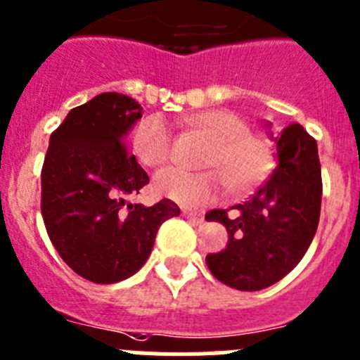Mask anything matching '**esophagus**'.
<instances>
[{
	"instance_id": "34e87169",
	"label": "esophagus",
	"mask_w": 360,
	"mask_h": 360,
	"mask_svg": "<svg viewBox=\"0 0 360 360\" xmlns=\"http://www.w3.org/2000/svg\"><path fill=\"white\" fill-rule=\"evenodd\" d=\"M183 215L188 220H192L193 224H202L204 222V212H197V210H183Z\"/></svg>"
}]
</instances>
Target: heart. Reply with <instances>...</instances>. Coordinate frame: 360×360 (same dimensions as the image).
<instances>
[{"mask_svg": "<svg viewBox=\"0 0 360 360\" xmlns=\"http://www.w3.org/2000/svg\"><path fill=\"white\" fill-rule=\"evenodd\" d=\"M186 127L199 131L213 140L210 148L206 172H190L170 167L154 179V188L161 197L181 206H200L217 199L231 186L233 192H244L264 179L271 168V150L255 132L248 131L242 116L228 109H206L184 116ZM134 154L145 167H161L170 160L172 138L163 120L152 116L143 120L134 132ZM229 179L226 180L225 177Z\"/></svg>", "mask_w": 360, "mask_h": 360, "instance_id": "obj_1", "label": "heart"}]
</instances>
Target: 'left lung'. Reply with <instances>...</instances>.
Instances as JSON below:
<instances>
[{"mask_svg": "<svg viewBox=\"0 0 360 360\" xmlns=\"http://www.w3.org/2000/svg\"><path fill=\"white\" fill-rule=\"evenodd\" d=\"M271 127V125H269ZM273 136V134H271ZM276 141V168L244 204L206 220L228 229V245L206 257L213 276L238 290H262L289 274L309 249L321 212V165L312 136L292 124Z\"/></svg>", "mask_w": 360, "mask_h": 360, "instance_id": "obj_1", "label": "left lung"}]
</instances>
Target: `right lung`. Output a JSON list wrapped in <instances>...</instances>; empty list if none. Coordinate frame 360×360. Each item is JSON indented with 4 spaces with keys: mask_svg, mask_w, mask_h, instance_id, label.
Returning a JSON list of instances; mask_svg holds the SVG:
<instances>
[{
    "mask_svg": "<svg viewBox=\"0 0 360 360\" xmlns=\"http://www.w3.org/2000/svg\"><path fill=\"white\" fill-rule=\"evenodd\" d=\"M141 112L131 96L102 93L71 109L50 136L41 174L44 226L60 258L93 283H116L138 273L160 226L181 213L170 199L148 208L125 200L148 183L125 150Z\"/></svg>",
    "mask_w": 360,
    "mask_h": 360,
    "instance_id": "add662e5",
    "label": "right lung"
}]
</instances>
